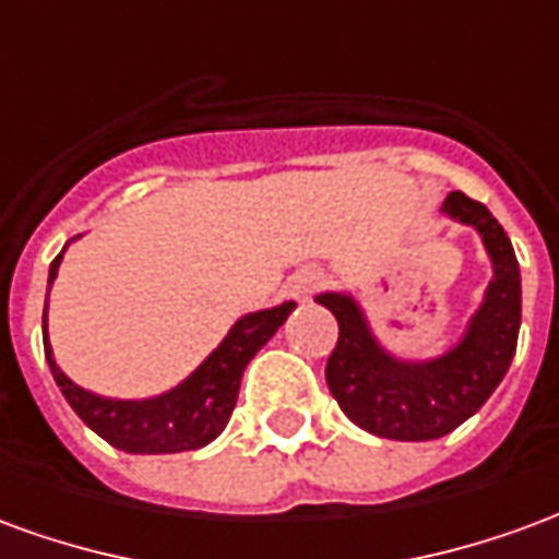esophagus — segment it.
<instances>
[{
	"label": "esophagus",
	"mask_w": 559,
	"mask_h": 559,
	"mask_svg": "<svg viewBox=\"0 0 559 559\" xmlns=\"http://www.w3.org/2000/svg\"><path fill=\"white\" fill-rule=\"evenodd\" d=\"M323 284H326V275H323L320 269H302V272H296V275H293L287 287H290L293 299L305 302V299H311Z\"/></svg>",
	"instance_id": "1"
}]
</instances>
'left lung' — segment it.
Returning a JSON list of instances; mask_svg holds the SVG:
<instances>
[{"label":"left lung","instance_id":"8db88e82","mask_svg":"<svg viewBox=\"0 0 559 559\" xmlns=\"http://www.w3.org/2000/svg\"><path fill=\"white\" fill-rule=\"evenodd\" d=\"M445 218L479 233L491 260V281L464 335L433 359L389 353L353 293H320L317 302L338 320V347L326 362L329 392L362 431L421 443L455 431L479 411L512 365L521 329V269L509 236L488 206L452 191Z\"/></svg>","mask_w":559,"mask_h":559}]
</instances>
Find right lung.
Segmentation results:
<instances>
[{
	"instance_id": "right-lung-1",
	"label": "right lung",
	"mask_w": 559,
	"mask_h": 559,
	"mask_svg": "<svg viewBox=\"0 0 559 559\" xmlns=\"http://www.w3.org/2000/svg\"><path fill=\"white\" fill-rule=\"evenodd\" d=\"M74 239H80V236H74ZM66 248L50 263L47 296H50V287L59 275V263L66 257ZM293 308H296V302H281L275 308H266V311L239 317L218 347L209 353L179 386L152 395V399H104L90 389L78 386L53 359V347L47 338V308H44L41 317L44 356H47L56 386L62 389L71 411L78 413L80 419L86 421L98 437H104L107 443L122 449V452H131V455L188 452V449L212 443L227 428L236 399H239L242 371L254 359L257 350L284 326V320L290 317Z\"/></svg>"
}]
</instances>
